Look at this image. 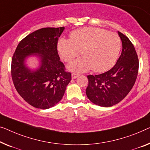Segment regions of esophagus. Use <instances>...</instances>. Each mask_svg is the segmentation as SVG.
<instances>
[{
  "mask_svg": "<svg viewBox=\"0 0 150 150\" xmlns=\"http://www.w3.org/2000/svg\"><path fill=\"white\" fill-rule=\"evenodd\" d=\"M79 75V73H72V78H73V79H75V78H77Z\"/></svg>",
  "mask_w": 150,
  "mask_h": 150,
  "instance_id": "34e87169",
  "label": "esophagus"
}]
</instances>
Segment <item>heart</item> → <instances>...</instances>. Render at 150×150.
Instances as JSON below:
<instances>
[{"instance_id": "heart-1", "label": "heart", "mask_w": 150, "mask_h": 150, "mask_svg": "<svg viewBox=\"0 0 150 150\" xmlns=\"http://www.w3.org/2000/svg\"><path fill=\"white\" fill-rule=\"evenodd\" d=\"M121 42L115 33L93 27H84L73 31L70 40L61 38L58 43V50L64 61L73 62L69 69L76 71H86L92 68L95 72H104L117 61Z\"/></svg>"}]
</instances>
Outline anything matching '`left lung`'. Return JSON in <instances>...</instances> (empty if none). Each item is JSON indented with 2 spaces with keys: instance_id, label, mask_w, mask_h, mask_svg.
Returning <instances> with one entry per match:
<instances>
[{
  "instance_id": "obj_1",
  "label": "left lung",
  "mask_w": 150,
  "mask_h": 150,
  "mask_svg": "<svg viewBox=\"0 0 150 150\" xmlns=\"http://www.w3.org/2000/svg\"><path fill=\"white\" fill-rule=\"evenodd\" d=\"M122 50L117 63L110 70L100 75H88L86 95L93 104L110 107L126 97L135 84L139 70V59L129 39L118 32Z\"/></svg>"
}]
</instances>
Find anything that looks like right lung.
I'll use <instances>...</instances> for the list:
<instances>
[{"label":"right lung","mask_w":150,"mask_h":150,"mask_svg":"<svg viewBox=\"0 0 150 150\" xmlns=\"http://www.w3.org/2000/svg\"><path fill=\"white\" fill-rule=\"evenodd\" d=\"M64 30L45 28L30 33L18 44L11 61V77L17 92L35 108L47 109L57 104L63 97L71 80L58 53V40ZM32 53L41 55L42 65L31 71L24 60Z\"/></svg>","instance_id":"obj_1"}]
</instances>
